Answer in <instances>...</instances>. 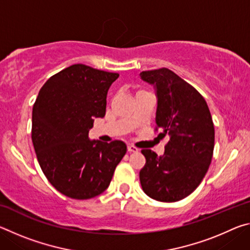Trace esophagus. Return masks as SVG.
<instances>
[{
	"mask_svg": "<svg viewBox=\"0 0 250 250\" xmlns=\"http://www.w3.org/2000/svg\"><path fill=\"white\" fill-rule=\"evenodd\" d=\"M128 151L130 152V153H135V152H138L139 149H137V147L133 146H128Z\"/></svg>",
	"mask_w": 250,
	"mask_h": 250,
	"instance_id": "1",
	"label": "esophagus"
}]
</instances>
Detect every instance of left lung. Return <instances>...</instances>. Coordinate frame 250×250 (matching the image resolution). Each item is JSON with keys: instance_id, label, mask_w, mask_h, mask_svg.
Returning a JSON list of instances; mask_svg holds the SVG:
<instances>
[{"instance_id": "left-lung-1", "label": "left lung", "mask_w": 250, "mask_h": 250, "mask_svg": "<svg viewBox=\"0 0 250 250\" xmlns=\"http://www.w3.org/2000/svg\"><path fill=\"white\" fill-rule=\"evenodd\" d=\"M156 96L155 124L167 137L164 154L142 150L146 163L140 182L147 196L177 202L195 191L211 162L215 131L205 99L195 88L167 68L140 73Z\"/></svg>"}]
</instances>
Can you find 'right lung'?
<instances>
[{"label":"right lung","mask_w":250,"mask_h":250,"mask_svg":"<svg viewBox=\"0 0 250 250\" xmlns=\"http://www.w3.org/2000/svg\"><path fill=\"white\" fill-rule=\"evenodd\" d=\"M119 74L83 64L69 66L41 88L33 107L32 140L45 176L75 200L104 193L126 153L122 141L90 140L96 118H104L107 94Z\"/></svg>","instance_id":"1"}]
</instances>
